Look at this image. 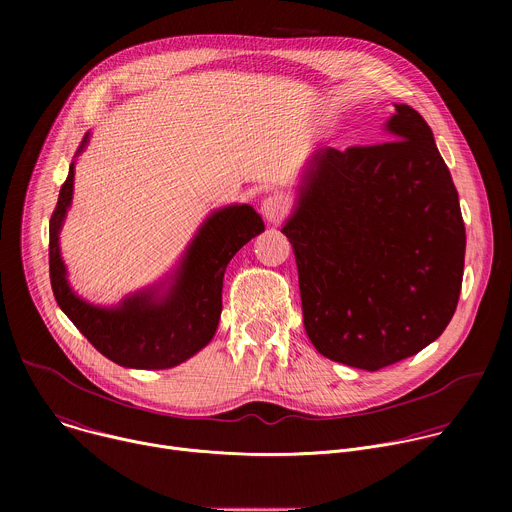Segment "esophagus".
Here are the masks:
<instances>
[{
  "label": "esophagus",
  "mask_w": 512,
  "mask_h": 512,
  "mask_svg": "<svg viewBox=\"0 0 512 512\" xmlns=\"http://www.w3.org/2000/svg\"><path fill=\"white\" fill-rule=\"evenodd\" d=\"M287 208V200L281 194H271L261 202V214L265 216L267 223H279L287 214Z\"/></svg>",
  "instance_id": "34e87169"
}]
</instances>
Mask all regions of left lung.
Masks as SVG:
<instances>
[{"label": "left lung", "instance_id": "8db88e82", "mask_svg": "<svg viewBox=\"0 0 512 512\" xmlns=\"http://www.w3.org/2000/svg\"><path fill=\"white\" fill-rule=\"evenodd\" d=\"M393 141L316 150L281 233L294 247L304 326L320 354L379 371L446 330L466 229L425 119L395 103Z\"/></svg>", "mask_w": 512, "mask_h": 512}]
</instances>
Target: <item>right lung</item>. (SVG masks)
<instances>
[{
	"label": "right lung",
	"instance_id": "obj_1",
	"mask_svg": "<svg viewBox=\"0 0 512 512\" xmlns=\"http://www.w3.org/2000/svg\"><path fill=\"white\" fill-rule=\"evenodd\" d=\"M85 135L77 156L87 148ZM75 160L50 218V283L60 310L109 360L125 369L178 367L214 336L223 312V279L229 261L265 231L249 204L210 212L176 267L160 281L125 296L115 306H95L70 287L60 255V229L72 202Z\"/></svg>",
	"mask_w": 512,
	"mask_h": 512
}]
</instances>
